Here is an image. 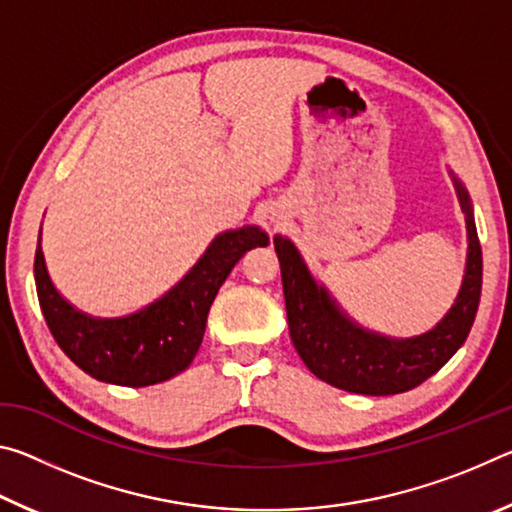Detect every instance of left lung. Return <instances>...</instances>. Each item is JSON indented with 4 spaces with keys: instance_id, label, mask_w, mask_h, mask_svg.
<instances>
[{
    "instance_id": "1",
    "label": "left lung",
    "mask_w": 512,
    "mask_h": 512,
    "mask_svg": "<svg viewBox=\"0 0 512 512\" xmlns=\"http://www.w3.org/2000/svg\"><path fill=\"white\" fill-rule=\"evenodd\" d=\"M449 176L465 212V273L447 314L418 336L397 339L359 325L345 314L325 284L316 280L296 244L282 235L273 237L291 341L318 379L348 393L397 395L436 375L465 343L481 300L483 257L470 194L454 171Z\"/></svg>"
}]
</instances>
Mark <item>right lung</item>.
Instances as JSON below:
<instances>
[{
    "label": "right lung",
    "instance_id": "add662e5",
    "mask_svg": "<svg viewBox=\"0 0 512 512\" xmlns=\"http://www.w3.org/2000/svg\"><path fill=\"white\" fill-rule=\"evenodd\" d=\"M38 235L36 291L42 316L69 359L90 377L117 386H151L189 368L201 348L207 311L225 277L250 248L268 246L259 225L225 230L212 239L183 280L149 305L119 318H97L76 309L51 282Z\"/></svg>",
    "mask_w": 512,
    "mask_h": 512
}]
</instances>
